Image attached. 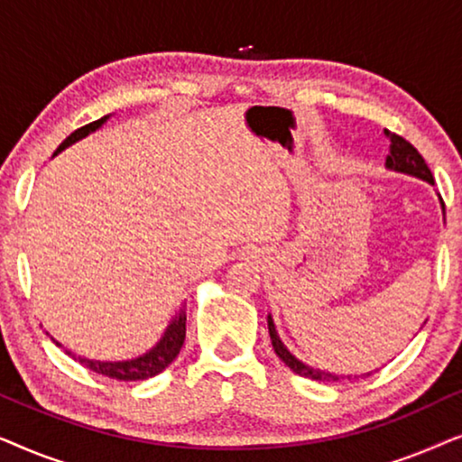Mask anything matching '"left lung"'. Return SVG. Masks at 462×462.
<instances>
[{"label":"left lung","instance_id":"left-lung-1","mask_svg":"<svg viewBox=\"0 0 462 462\" xmlns=\"http://www.w3.org/2000/svg\"><path fill=\"white\" fill-rule=\"evenodd\" d=\"M387 136L391 141V153L387 155V168H393V170H400V172L419 176V179L429 180L433 185L431 170H429V166L425 163V160H422V155L419 153V151L414 149V144L408 143L403 136L395 134V132L387 130ZM441 206H444V199H441ZM267 324H269V334H271V343H273V349L290 370H294L296 374H300L305 378H313V381H324V383L338 381V376L328 374V372H321V370H313L302 362H299V359H296L292 353H290L286 346H283L280 337H277L275 324H273V319H271V315H269Z\"/></svg>","mask_w":462,"mask_h":462}]
</instances>
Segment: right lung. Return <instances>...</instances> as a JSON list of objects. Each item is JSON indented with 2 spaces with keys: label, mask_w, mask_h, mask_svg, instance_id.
<instances>
[{
  "label": "right lung",
  "mask_w": 462,
  "mask_h": 462,
  "mask_svg": "<svg viewBox=\"0 0 462 462\" xmlns=\"http://www.w3.org/2000/svg\"><path fill=\"white\" fill-rule=\"evenodd\" d=\"M106 117H100L97 122L86 124L71 132L65 141L60 143V147L56 149V153L62 151L69 144L79 141L86 134H90L97 128L103 125ZM187 313L185 309H180L179 315L172 319V324L168 326L163 338L157 343L155 349H151L147 356L130 359V362H92V359H79V364H84L86 368H90L92 372H98V374H105L109 378H117V381H144V378H151L155 374H160L162 370H166L170 364L174 362V357L179 356L182 343H185V334H187Z\"/></svg>",
  "instance_id": "right-lung-1"
}]
</instances>
